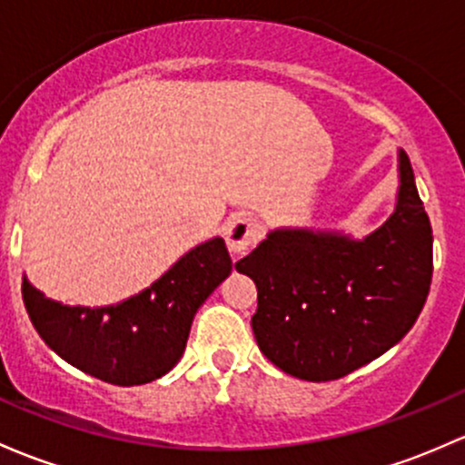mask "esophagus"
Returning <instances> with one entry per match:
<instances>
[{
    "label": "esophagus",
    "mask_w": 465,
    "mask_h": 465,
    "mask_svg": "<svg viewBox=\"0 0 465 465\" xmlns=\"http://www.w3.org/2000/svg\"><path fill=\"white\" fill-rule=\"evenodd\" d=\"M261 238V224L247 216H233L224 227V241L229 252L245 253Z\"/></svg>",
    "instance_id": "1"
}]
</instances>
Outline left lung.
<instances>
[{
    "label": "left lung",
    "instance_id": "left-lung-1",
    "mask_svg": "<svg viewBox=\"0 0 465 465\" xmlns=\"http://www.w3.org/2000/svg\"><path fill=\"white\" fill-rule=\"evenodd\" d=\"M236 270L256 282L253 336L282 372L321 383L379 359L419 319L432 281V227L405 151L397 207L376 232L273 229Z\"/></svg>",
    "mask_w": 465,
    "mask_h": 465
}]
</instances>
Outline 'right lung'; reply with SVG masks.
<instances>
[{
    "label": "right lung",
    "mask_w": 465,
    "mask_h": 465,
    "mask_svg": "<svg viewBox=\"0 0 465 465\" xmlns=\"http://www.w3.org/2000/svg\"><path fill=\"white\" fill-rule=\"evenodd\" d=\"M232 273L223 238L184 253L151 287L106 307L51 301L24 276L22 296L33 327L73 368L114 385H143L173 368L187 348L198 307Z\"/></svg>",
    "instance_id": "right-lung-1"
}]
</instances>
